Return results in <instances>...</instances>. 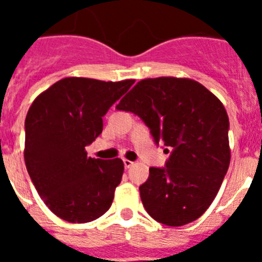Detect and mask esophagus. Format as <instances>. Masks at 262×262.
<instances>
[{
    "instance_id": "esophagus-1",
    "label": "esophagus",
    "mask_w": 262,
    "mask_h": 262,
    "mask_svg": "<svg viewBox=\"0 0 262 262\" xmlns=\"http://www.w3.org/2000/svg\"><path fill=\"white\" fill-rule=\"evenodd\" d=\"M123 164H124V168H129V166L134 165L133 161H129V160L127 159H123Z\"/></svg>"
}]
</instances>
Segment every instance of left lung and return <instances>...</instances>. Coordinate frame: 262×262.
Segmentation results:
<instances>
[{"label": "left lung", "instance_id": "left-lung-1", "mask_svg": "<svg viewBox=\"0 0 262 262\" xmlns=\"http://www.w3.org/2000/svg\"><path fill=\"white\" fill-rule=\"evenodd\" d=\"M117 110L138 115L169 154L165 166L149 168L139 187L148 214L172 227L198 219L230 166V120L223 103L194 80L157 77L139 81Z\"/></svg>", "mask_w": 262, "mask_h": 262}]
</instances>
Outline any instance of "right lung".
Returning a JSON list of instances; mask_svg holds the SVG:
<instances>
[{"label":"right lung","instance_id":"add662e5","mask_svg":"<svg viewBox=\"0 0 262 262\" xmlns=\"http://www.w3.org/2000/svg\"><path fill=\"white\" fill-rule=\"evenodd\" d=\"M134 80L67 77L39 94L25 120V163L48 209L71 223L102 216L114 200L124 166L120 159L88 156L102 133V117Z\"/></svg>","mask_w":262,"mask_h":262}]
</instances>
